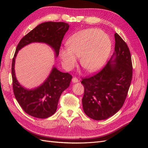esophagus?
I'll use <instances>...</instances> for the list:
<instances>
[{"instance_id": "1", "label": "esophagus", "mask_w": 148, "mask_h": 148, "mask_svg": "<svg viewBox=\"0 0 148 148\" xmlns=\"http://www.w3.org/2000/svg\"><path fill=\"white\" fill-rule=\"evenodd\" d=\"M71 81H72V82L73 83H77V82H79V80H78V79L77 78H76V77H73V78H72V80H71Z\"/></svg>"}]
</instances>
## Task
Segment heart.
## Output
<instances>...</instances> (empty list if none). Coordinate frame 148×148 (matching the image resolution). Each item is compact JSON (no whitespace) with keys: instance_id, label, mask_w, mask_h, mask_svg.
<instances>
[{"instance_id":"obj_1","label":"heart","mask_w":148,"mask_h":148,"mask_svg":"<svg viewBox=\"0 0 148 148\" xmlns=\"http://www.w3.org/2000/svg\"><path fill=\"white\" fill-rule=\"evenodd\" d=\"M67 47L62 49L60 57L66 70L77 64V57H81L80 62L89 72H95L104 65L112 49V41L108 35L97 28L80 31L68 39Z\"/></svg>"}]
</instances>
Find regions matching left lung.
<instances>
[{
	"instance_id": "8db88e82",
	"label": "left lung",
	"mask_w": 148,
	"mask_h": 148,
	"mask_svg": "<svg viewBox=\"0 0 148 148\" xmlns=\"http://www.w3.org/2000/svg\"><path fill=\"white\" fill-rule=\"evenodd\" d=\"M114 36L115 50L109 61L99 73L82 81L83 110L96 120L108 119L122 108L132 79L129 48L117 33Z\"/></svg>"
}]
</instances>
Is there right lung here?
Here are the masks:
<instances>
[{"mask_svg":"<svg viewBox=\"0 0 148 148\" xmlns=\"http://www.w3.org/2000/svg\"><path fill=\"white\" fill-rule=\"evenodd\" d=\"M69 25L64 22L47 21L39 25L22 38L16 47L12 60L13 89L16 101L26 114L36 118L46 119L54 114L62 92L69 88L72 76L63 73L53 66L50 75L39 86L28 89L22 86L15 72V59L18 51L33 42L45 43L59 54L62 39L69 30Z\"/></svg>","mask_w":148,"mask_h":148,"instance_id":"add662e5","label":"right lung"}]
</instances>
